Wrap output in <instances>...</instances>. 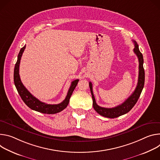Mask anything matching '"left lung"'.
Returning <instances> with one entry per match:
<instances>
[{
    "mask_svg": "<svg viewBox=\"0 0 160 160\" xmlns=\"http://www.w3.org/2000/svg\"><path fill=\"white\" fill-rule=\"evenodd\" d=\"M133 42L135 45L133 52L137 56L138 59V62H139L138 78L137 85L136 86L135 91L125 102H124L122 103H121V105H119L113 108H105L100 107V106L98 105L96 103L93 92L92 83L91 82H89V86H90L92 99H93V108L97 112H98L100 115L102 116L109 118H115L127 114L133 108V106L137 103L141 94L142 91L143 90V88L144 86V81H145V72H144V69L143 67V63H144L143 55L139 50L138 45L137 44V42L135 41H133Z\"/></svg>",
    "mask_w": 160,
    "mask_h": 160,
    "instance_id": "left-lung-1",
    "label": "left lung"
}]
</instances>
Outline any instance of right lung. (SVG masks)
Masks as SVG:
<instances>
[{
	"label": "right lung",
	"instance_id": "right-lung-1",
	"mask_svg": "<svg viewBox=\"0 0 160 160\" xmlns=\"http://www.w3.org/2000/svg\"><path fill=\"white\" fill-rule=\"evenodd\" d=\"M26 46L25 45L20 51L18 55V60L15 64L14 70V85L16 88V90L18 92L20 96L21 97L23 101L31 109L38 111L44 114H56L61 112L64 109L67 108L68 104L70 98L72 95L75 88L76 87L79 79H76L73 81L71 83V85L69 88L67 95L65 98V100L58 103V104H48L44 102H41L37 98L33 97L24 86L23 83L21 81L20 74H19V67L21 58L22 56L23 52L25 49Z\"/></svg>",
	"mask_w": 160,
	"mask_h": 160
}]
</instances>
